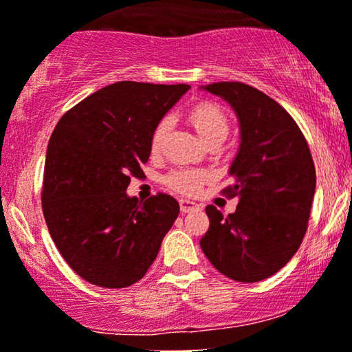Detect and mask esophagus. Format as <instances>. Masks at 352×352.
I'll return each instance as SVG.
<instances>
[{
  "instance_id": "34e87169",
  "label": "esophagus",
  "mask_w": 352,
  "mask_h": 352,
  "mask_svg": "<svg viewBox=\"0 0 352 352\" xmlns=\"http://www.w3.org/2000/svg\"><path fill=\"white\" fill-rule=\"evenodd\" d=\"M180 209L182 212H191V210L195 209H199V206L195 203V201H190V199H180Z\"/></svg>"
}]
</instances>
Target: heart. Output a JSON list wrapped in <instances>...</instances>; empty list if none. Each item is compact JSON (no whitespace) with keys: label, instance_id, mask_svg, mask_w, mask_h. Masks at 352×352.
<instances>
[{"label":"heart","instance_id":"obj_1","mask_svg":"<svg viewBox=\"0 0 352 352\" xmlns=\"http://www.w3.org/2000/svg\"><path fill=\"white\" fill-rule=\"evenodd\" d=\"M190 122L196 133L204 143L212 140H225L228 135V120L219 106L210 102H201L190 111ZM168 130V120L164 119L157 124L151 135V151L156 153L162 146L164 137ZM206 179V173L196 170H175L167 177V184L182 193H195L201 182Z\"/></svg>","mask_w":352,"mask_h":352}]
</instances>
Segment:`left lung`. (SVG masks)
<instances>
[{"instance_id": "left-lung-1", "label": "left lung", "mask_w": 352, "mask_h": 352, "mask_svg": "<svg viewBox=\"0 0 352 352\" xmlns=\"http://www.w3.org/2000/svg\"><path fill=\"white\" fill-rule=\"evenodd\" d=\"M201 90L222 98L235 111L240 146L228 173L238 196L233 214L206 208L209 230L199 245L225 277L254 283L288 264L301 245L316 193V167L293 117L264 93L240 82Z\"/></svg>"}]
</instances>
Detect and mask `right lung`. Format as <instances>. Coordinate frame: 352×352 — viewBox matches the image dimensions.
<instances>
[{
  "label": "right lung",
  "mask_w": 352,
  "mask_h": 352,
  "mask_svg": "<svg viewBox=\"0 0 352 352\" xmlns=\"http://www.w3.org/2000/svg\"><path fill=\"white\" fill-rule=\"evenodd\" d=\"M190 85L116 82L60 117L46 151L41 204L60 256L102 288L137 283L156 259L180 206L127 195L143 177L151 135Z\"/></svg>",
  "instance_id": "1"
}]
</instances>
